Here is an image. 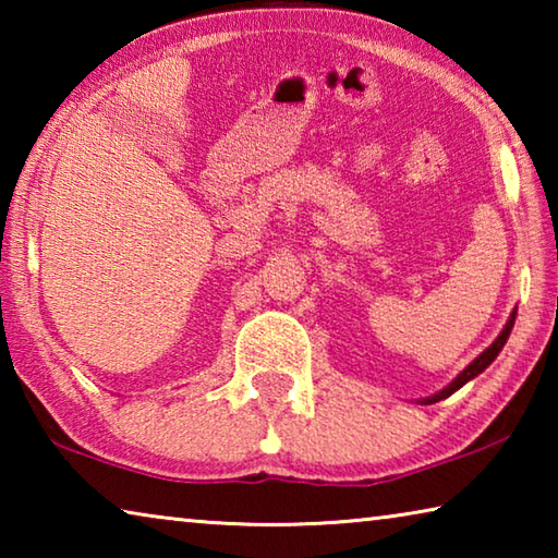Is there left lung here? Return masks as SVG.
<instances>
[{"mask_svg": "<svg viewBox=\"0 0 558 558\" xmlns=\"http://www.w3.org/2000/svg\"><path fill=\"white\" fill-rule=\"evenodd\" d=\"M514 317H517V313H512V317L507 319V325H505V329H502V335H499L493 344H489L483 354H480L475 362H472L465 372L462 374H458V379L452 381L450 386H446V389L442 391H438L436 396H430V399H426L423 403H436V401H440V399H448L450 393H456L462 384H468L470 379H475V376L480 374V372H485L489 364L495 362V356L502 352V347H505V342H507V337H509V332H512V327H514Z\"/></svg>", "mask_w": 558, "mask_h": 558, "instance_id": "left-lung-1", "label": "left lung"}]
</instances>
